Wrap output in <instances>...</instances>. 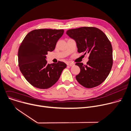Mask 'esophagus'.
<instances>
[{
  "instance_id": "1",
  "label": "esophagus",
  "mask_w": 131,
  "mask_h": 131,
  "mask_svg": "<svg viewBox=\"0 0 131 131\" xmlns=\"http://www.w3.org/2000/svg\"><path fill=\"white\" fill-rule=\"evenodd\" d=\"M67 65L69 66H70V67H72L75 65V63H72V62H68V63H67Z\"/></svg>"
}]
</instances>
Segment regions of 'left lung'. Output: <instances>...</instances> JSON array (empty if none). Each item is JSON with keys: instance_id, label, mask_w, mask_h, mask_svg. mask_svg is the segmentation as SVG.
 <instances>
[{"instance_id": "8db88e82", "label": "left lung", "mask_w": 131, "mask_h": 131, "mask_svg": "<svg viewBox=\"0 0 131 131\" xmlns=\"http://www.w3.org/2000/svg\"><path fill=\"white\" fill-rule=\"evenodd\" d=\"M67 34L76 41L78 53L89 54L86 65L75 64L81 69L76 76L77 81L87 88L100 85L108 76L113 64L110 41L102 30L93 27L69 29Z\"/></svg>"}]
</instances>
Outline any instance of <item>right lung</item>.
Instances as JSON below:
<instances>
[{
  "label": "right lung",
  "mask_w": 131,
  "mask_h": 131,
  "mask_svg": "<svg viewBox=\"0 0 131 131\" xmlns=\"http://www.w3.org/2000/svg\"><path fill=\"white\" fill-rule=\"evenodd\" d=\"M63 29H39L25 36L18 50L19 70L32 86L39 89H48L59 80L67 64L61 61L48 64L46 55L54 50Z\"/></svg>",
  "instance_id": "add662e5"
}]
</instances>
